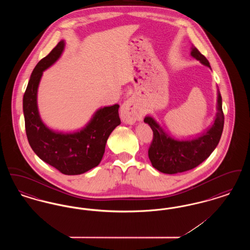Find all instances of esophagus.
Returning <instances> with one entry per match:
<instances>
[{
	"instance_id": "esophagus-1",
	"label": "esophagus",
	"mask_w": 250,
	"mask_h": 250,
	"mask_svg": "<svg viewBox=\"0 0 250 250\" xmlns=\"http://www.w3.org/2000/svg\"><path fill=\"white\" fill-rule=\"evenodd\" d=\"M122 119L125 124L133 125L136 121L141 119L143 117V111L142 108L137 106L133 99H128L125 101L122 106Z\"/></svg>"
}]
</instances>
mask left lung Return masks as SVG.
Listing matches in <instances>:
<instances>
[{"label":"left lung","instance_id":"8db88e82","mask_svg":"<svg viewBox=\"0 0 250 250\" xmlns=\"http://www.w3.org/2000/svg\"><path fill=\"white\" fill-rule=\"evenodd\" d=\"M191 56L211 67L208 60L194 46ZM144 123L148 124L153 130V142L148 150V156L153 167L167 174L184 172L199 166L207 159L219 143L224 126L222 98L218 92L217 112L212 127L191 141H177L170 138L150 116L144 118Z\"/></svg>","mask_w":250,"mask_h":250}]
</instances>
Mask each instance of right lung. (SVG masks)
<instances>
[{
	"label": "right lung",
	"instance_id": "right-lung-1",
	"mask_svg": "<svg viewBox=\"0 0 250 250\" xmlns=\"http://www.w3.org/2000/svg\"><path fill=\"white\" fill-rule=\"evenodd\" d=\"M64 48L62 40L39 61L31 75L23 95L25 130L37 156L66 175L82 174L97 166L105 153L107 138L121 124L119 105L98 109L83 130L63 134L48 128L37 108V88L43 71L59 59Z\"/></svg>",
	"mask_w": 250,
	"mask_h": 250
}]
</instances>
